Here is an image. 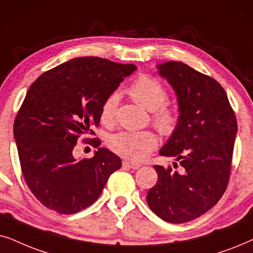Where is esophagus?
I'll use <instances>...</instances> for the list:
<instances>
[{
    "instance_id": "esophagus-1",
    "label": "esophagus",
    "mask_w": 253,
    "mask_h": 253,
    "mask_svg": "<svg viewBox=\"0 0 253 253\" xmlns=\"http://www.w3.org/2000/svg\"><path fill=\"white\" fill-rule=\"evenodd\" d=\"M123 167L129 168V169H139L141 166H140V164H136V163H132V162H129V161H124L123 162Z\"/></svg>"
}]
</instances>
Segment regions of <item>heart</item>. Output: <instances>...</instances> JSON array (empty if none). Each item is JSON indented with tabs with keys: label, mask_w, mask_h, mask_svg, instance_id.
Returning <instances> with one entry per match:
<instances>
[{
	"label": "heart",
	"mask_w": 253,
	"mask_h": 253,
	"mask_svg": "<svg viewBox=\"0 0 253 253\" xmlns=\"http://www.w3.org/2000/svg\"><path fill=\"white\" fill-rule=\"evenodd\" d=\"M127 93L137 104L153 111V123L163 135L171 136L174 134L179 125V113L167 103L169 95L167 87L160 80L143 74L130 84ZM118 102L119 97L117 93H111L102 104L100 121L106 126H111L116 121ZM157 144L158 137L151 130H123L111 135L107 140V146L114 154L133 163L146 160L156 149Z\"/></svg>",
	"instance_id": "b5f03b06"
}]
</instances>
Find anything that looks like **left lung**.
I'll return each instance as SVG.
<instances>
[{
	"mask_svg": "<svg viewBox=\"0 0 253 253\" xmlns=\"http://www.w3.org/2000/svg\"><path fill=\"white\" fill-rule=\"evenodd\" d=\"M157 68L176 91L180 112L177 130L160 154L176 157L181 169L154 166L158 180L148 191L147 203L162 220L184 223L210 211L227 190L237 120L224 89L213 77L183 62Z\"/></svg>",
	"mask_w": 253,
	"mask_h": 253,
	"instance_id": "obj_1",
	"label": "left lung"
}]
</instances>
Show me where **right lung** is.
<instances>
[{"mask_svg": "<svg viewBox=\"0 0 253 253\" xmlns=\"http://www.w3.org/2000/svg\"><path fill=\"white\" fill-rule=\"evenodd\" d=\"M135 69L132 63L84 56L47 70L31 84L13 136L25 183L45 207L60 214L89 207L120 169V158L98 148V137L83 139L98 148L93 157L76 160L74 150L81 135H95L103 102Z\"/></svg>", "mask_w": 253, "mask_h": 253, "instance_id": "right-lung-1", "label": "right lung"}]
</instances>
